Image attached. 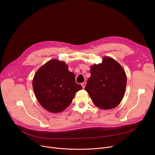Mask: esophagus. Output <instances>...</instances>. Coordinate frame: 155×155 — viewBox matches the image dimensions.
I'll list each match as a JSON object with an SVG mask.
<instances>
[{"mask_svg":"<svg viewBox=\"0 0 155 155\" xmlns=\"http://www.w3.org/2000/svg\"><path fill=\"white\" fill-rule=\"evenodd\" d=\"M85 85H86V83H85V82H83V83H82L81 85L82 86V87H83V89H84V88H85Z\"/></svg>","mask_w":155,"mask_h":155,"instance_id":"1","label":"esophagus"}]
</instances>
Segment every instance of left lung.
Returning a JSON list of instances; mask_svg holds the SVG:
<instances>
[{
	"label": "left lung",
	"mask_w": 155,
	"mask_h": 155,
	"mask_svg": "<svg viewBox=\"0 0 155 155\" xmlns=\"http://www.w3.org/2000/svg\"><path fill=\"white\" fill-rule=\"evenodd\" d=\"M91 74L85 90L93 103L103 110L115 108L126 89L127 75L122 66L112 58L104 56L101 63L91 66Z\"/></svg>",
	"instance_id": "obj_1"
}]
</instances>
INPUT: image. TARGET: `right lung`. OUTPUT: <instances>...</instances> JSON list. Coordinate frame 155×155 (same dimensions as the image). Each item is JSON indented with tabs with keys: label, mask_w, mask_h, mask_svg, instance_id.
Returning a JSON list of instances; mask_svg holds the SVG:
<instances>
[{
	"label": "right lung",
	"mask_w": 155,
	"mask_h": 155,
	"mask_svg": "<svg viewBox=\"0 0 155 155\" xmlns=\"http://www.w3.org/2000/svg\"><path fill=\"white\" fill-rule=\"evenodd\" d=\"M32 85L40 104L54 113L67 108L76 92L82 89L76 84L75 74L68 70V65L56 59L49 60L37 71Z\"/></svg>",
	"instance_id": "add662e5"
}]
</instances>
